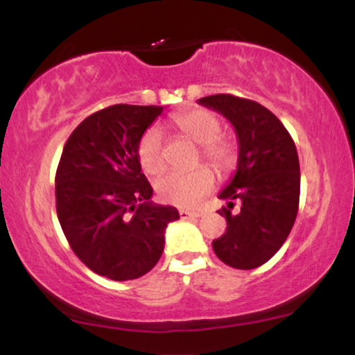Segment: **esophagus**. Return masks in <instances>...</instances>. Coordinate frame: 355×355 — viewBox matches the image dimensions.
I'll list each match as a JSON object with an SVG mask.
<instances>
[{"instance_id":"1","label":"esophagus","mask_w":355,"mask_h":355,"mask_svg":"<svg viewBox=\"0 0 355 355\" xmlns=\"http://www.w3.org/2000/svg\"><path fill=\"white\" fill-rule=\"evenodd\" d=\"M178 215H180V218H197L200 217V211H191V210H185V209H180L178 210Z\"/></svg>"}]
</instances>
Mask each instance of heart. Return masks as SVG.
I'll return each instance as SVG.
<instances>
[{"label": "heart", "mask_w": 355, "mask_h": 355, "mask_svg": "<svg viewBox=\"0 0 355 355\" xmlns=\"http://www.w3.org/2000/svg\"><path fill=\"white\" fill-rule=\"evenodd\" d=\"M175 125L185 137L202 145V153L218 170H229L237 158V150L229 138L222 137V121L214 112L195 108L178 113ZM137 157L141 170L158 175L165 168L164 133L158 126H150L138 141ZM215 185V175L207 166L193 172L166 173L157 182V193L162 200L178 207H195Z\"/></svg>", "instance_id": "heart-1"}]
</instances>
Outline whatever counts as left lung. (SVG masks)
I'll return each mask as SVG.
<instances>
[{
  "label": "left lung",
  "instance_id": "8db88e82",
  "mask_svg": "<svg viewBox=\"0 0 355 355\" xmlns=\"http://www.w3.org/2000/svg\"><path fill=\"white\" fill-rule=\"evenodd\" d=\"M222 113L239 138L237 172L218 198L227 230L211 242L227 266L250 270L277 254L294 227L300 197L299 155L291 133L270 110L254 100L218 93L198 100ZM241 211L232 214L234 200Z\"/></svg>",
  "mask_w": 355,
  "mask_h": 355
}]
</instances>
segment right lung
I'll return each mask as SVG.
<instances>
[{
  "instance_id": "1",
  "label": "right lung",
  "mask_w": 355,
  "mask_h": 355,
  "mask_svg": "<svg viewBox=\"0 0 355 355\" xmlns=\"http://www.w3.org/2000/svg\"><path fill=\"white\" fill-rule=\"evenodd\" d=\"M164 107L113 105L85 118L64 144L56 214L76 257L95 274L133 280L157 266L165 229L180 215L155 205L138 141Z\"/></svg>"
}]
</instances>
